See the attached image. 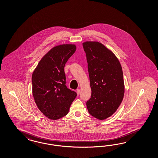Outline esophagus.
<instances>
[{
    "mask_svg": "<svg viewBox=\"0 0 158 158\" xmlns=\"http://www.w3.org/2000/svg\"><path fill=\"white\" fill-rule=\"evenodd\" d=\"M76 91H77V95H79V94H80V90H79V89H77V90H76Z\"/></svg>",
    "mask_w": 158,
    "mask_h": 158,
    "instance_id": "esophagus-1",
    "label": "esophagus"
}]
</instances>
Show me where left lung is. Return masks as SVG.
<instances>
[{
	"label": "left lung",
	"instance_id": "left-lung-1",
	"mask_svg": "<svg viewBox=\"0 0 158 158\" xmlns=\"http://www.w3.org/2000/svg\"><path fill=\"white\" fill-rule=\"evenodd\" d=\"M88 63L91 96L86 105L91 115L99 119L111 116L124 95L121 65L113 53L101 43H83Z\"/></svg>",
	"mask_w": 158,
	"mask_h": 158
}]
</instances>
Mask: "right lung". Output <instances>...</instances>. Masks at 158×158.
Returning a JSON list of instances; mask_svg holds the SVG:
<instances>
[{"label":"right lung","mask_w":158,"mask_h":158,"mask_svg":"<svg viewBox=\"0 0 158 158\" xmlns=\"http://www.w3.org/2000/svg\"><path fill=\"white\" fill-rule=\"evenodd\" d=\"M76 51V46L54 47L40 60L32 75V93L39 110L56 120L68 114L77 94L67 88L64 66Z\"/></svg>","instance_id":"right-lung-1"}]
</instances>
